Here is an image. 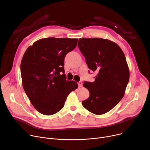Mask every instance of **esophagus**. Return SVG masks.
<instances>
[{
	"label": "esophagus",
	"instance_id": "esophagus-1",
	"mask_svg": "<svg viewBox=\"0 0 150 150\" xmlns=\"http://www.w3.org/2000/svg\"><path fill=\"white\" fill-rule=\"evenodd\" d=\"M78 87H82V86H83V83H82L81 81H79V82L78 83Z\"/></svg>",
	"mask_w": 150,
	"mask_h": 150
}]
</instances>
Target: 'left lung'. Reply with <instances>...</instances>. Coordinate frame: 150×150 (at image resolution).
<instances>
[{"label": "left lung", "instance_id": "obj_1", "mask_svg": "<svg viewBox=\"0 0 150 150\" xmlns=\"http://www.w3.org/2000/svg\"><path fill=\"white\" fill-rule=\"evenodd\" d=\"M78 45L88 69L98 74L94 82L84 81L90 96L82 104L93 114H104L125 94L129 78L125 55L116 43L107 39L81 38Z\"/></svg>", "mask_w": 150, "mask_h": 150}]
</instances>
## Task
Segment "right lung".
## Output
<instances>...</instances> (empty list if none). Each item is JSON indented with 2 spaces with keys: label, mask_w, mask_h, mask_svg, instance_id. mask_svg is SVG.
<instances>
[{
  "label": "right lung",
  "mask_w": 150,
  "mask_h": 150,
  "mask_svg": "<svg viewBox=\"0 0 150 150\" xmlns=\"http://www.w3.org/2000/svg\"><path fill=\"white\" fill-rule=\"evenodd\" d=\"M77 38L40 39L25 51L21 64L22 84L29 101L45 115H54L64 107L69 94L78 88L67 81L64 59L77 45Z\"/></svg>",
  "instance_id": "obj_1"
}]
</instances>
